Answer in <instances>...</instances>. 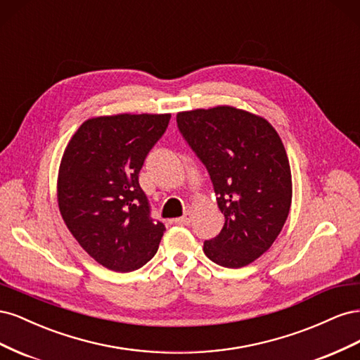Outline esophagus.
Here are the masks:
<instances>
[{"mask_svg":"<svg viewBox=\"0 0 360 360\" xmlns=\"http://www.w3.org/2000/svg\"><path fill=\"white\" fill-rule=\"evenodd\" d=\"M191 222H192V213L191 212H186L181 217H177V219H176L177 225H189Z\"/></svg>","mask_w":360,"mask_h":360,"instance_id":"esophagus-1","label":"esophagus"}]
</instances>
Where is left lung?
Instances as JSON below:
<instances>
[{"mask_svg": "<svg viewBox=\"0 0 360 360\" xmlns=\"http://www.w3.org/2000/svg\"><path fill=\"white\" fill-rule=\"evenodd\" d=\"M177 126L209 171L225 216L204 254L222 267L248 266L274 245L290 213L284 144L267 120L233 106L179 112Z\"/></svg>", "mask_w": 360, "mask_h": 360, "instance_id": "8db88e82", "label": "left lung"}]
</instances>
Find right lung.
Segmentation results:
<instances>
[{"instance_id": "right-lung-1", "label": "right lung", "mask_w": 360, "mask_h": 360, "mask_svg": "<svg viewBox=\"0 0 360 360\" xmlns=\"http://www.w3.org/2000/svg\"><path fill=\"white\" fill-rule=\"evenodd\" d=\"M171 114L86 120L64 150L58 207L69 231L97 263L134 271L155 257L165 225L151 217L139 171Z\"/></svg>"}]
</instances>
